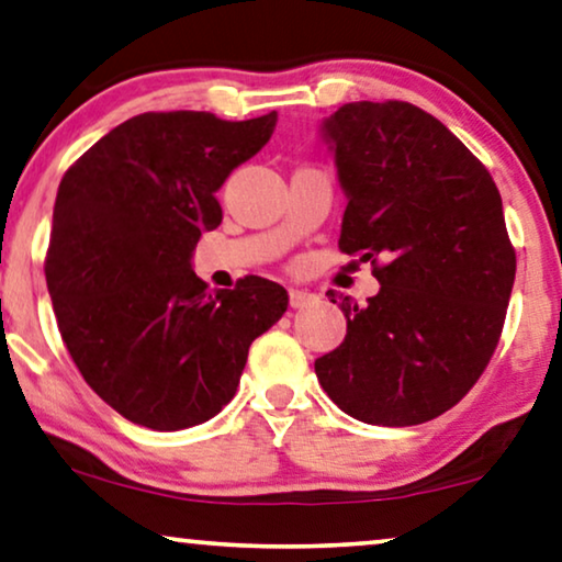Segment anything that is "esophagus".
I'll use <instances>...</instances> for the list:
<instances>
[{
  "mask_svg": "<svg viewBox=\"0 0 562 562\" xmlns=\"http://www.w3.org/2000/svg\"><path fill=\"white\" fill-rule=\"evenodd\" d=\"M313 303H317V295H313V292L297 290V288L290 290V307L303 310V307H310Z\"/></svg>",
  "mask_w": 562,
  "mask_h": 562,
  "instance_id": "esophagus-1",
  "label": "esophagus"
}]
</instances>
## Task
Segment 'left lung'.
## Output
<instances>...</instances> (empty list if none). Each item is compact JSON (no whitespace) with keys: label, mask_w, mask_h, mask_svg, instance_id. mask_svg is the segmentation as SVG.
Wrapping results in <instances>:
<instances>
[{"label":"left lung","mask_w":562,"mask_h":562,"mask_svg":"<svg viewBox=\"0 0 562 562\" xmlns=\"http://www.w3.org/2000/svg\"><path fill=\"white\" fill-rule=\"evenodd\" d=\"M346 191L338 247L371 259L379 295H335L346 340L315 361L340 412L414 426L467 396L505 325L515 247L484 164L404 100L346 103L323 123ZM384 262L379 263L378 259Z\"/></svg>","instance_id":"obj_1"}]
</instances>
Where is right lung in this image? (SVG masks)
Returning a JSON list of instances; mask_svg holds the SVG:
<instances>
[{
  "label": "right lung",
  "mask_w": 562,
  "mask_h": 562,
  "mask_svg": "<svg viewBox=\"0 0 562 562\" xmlns=\"http://www.w3.org/2000/svg\"><path fill=\"white\" fill-rule=\"evenodd\" d=\"M274 123V111L140 113L63 176L45 259L57 328L88 386L133 424L179 431L220 414L252 340L288 310L278 282L209 292L191 270L201 232L222 224L214 194Z\"/></svg>",
  "instance_id": "right-lung-1"
}]
</instances>
